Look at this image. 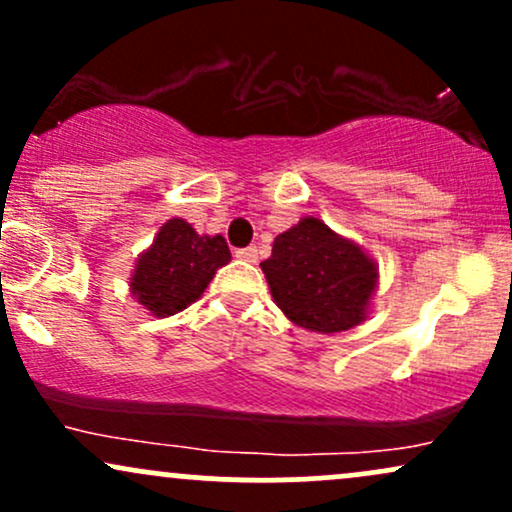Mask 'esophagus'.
Listing matches in <instances>:
<instances>
[{"label": "esophagus", "instance_id": "obj_1", "mask_svg": "<svg viewBox=\"0 0 512 512\" xmlns=\"http://www.w3.org/2000/svg\"><path fill=\"white\" fill-rule=\"evenodd\" d=\"M238 260H245V262H257V248L255 245H250V248H243L236 252Z\"/></svg>", "mask_w": 512, "mask_h": 512}]
</instances>
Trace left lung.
Listing matches in <instances>:
<instances>
[{
  "label": "left lung",
  "instance_id": "1",
  "mask_svg": "<svg viewBox=\"0 0 512 512\" xmlns=\"http://www.w3.org/2000/svg\"><path fill=\"white\" fill-rule=\"evenodd\" d=\"M260 267L281 313L293 325L320 334L366 322L380 284L378 262L317 216H303L279 233L272 257Z\"/></svg>",
  "mask_w": 512,
  "mask_h": 512
}]
</instances>
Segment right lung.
<instances>
[{"instance_id":"obj_1","label":"right lung","mask_w":512,"mask_h":512,"mask_svg":"<svg viewBox=\"0 0 512 512\" xmlns=\"http://www.w3.org/2000/svg\"><path fill=\"white\" fill-rule=\"evenodd\" d=\"M231 262L223 236H199L180 216L158 228L129 274V293L149 315L170 317L202 298L209 281Z\"/></svg>"}]
</instances>
